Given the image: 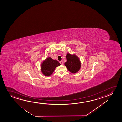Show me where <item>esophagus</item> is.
I'll return each mask as SVG.
<instances>
[{
	"label": "esophagus",
	"mask_w": 122,
	"mask_h": 122,
	"mask_svg": "<svg viewBox=\"0 0 122 122\" xmlns=\"http://www.w3.org/2000/svg\"><path fill=\"white\" fill-rule=\"evenodd\" d=\"M60 64H61V65H62L63 64V62L62 61H60Z\"/></svg>",
	"instance_id": "obj_1"
}]
</instances>
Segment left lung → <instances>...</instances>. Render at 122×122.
I'll list each match as a JSON object with an SVG mask.
<instances>
[{
	"label": "left lung",
	"mask_w": 122,
	"mask_h": 122,
	"mask_svg": "<svg viewBox=\"0 0 122 122\" xmlns=\"http://www.w3.org/2000/svg\"><path fill=\"white\" fill-rule=\"evenodd\" d=\"M67 62L65 63V65L67 70L72 73H75L80 69L81 63L78 57L75 55H72L67 54L66 55Z\"/></svg>",
	"instance_id": "left-lung-1"
}]
</instances>
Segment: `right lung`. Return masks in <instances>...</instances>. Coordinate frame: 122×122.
<instances>
[{
    "label": "right lung",
    "mask_w": 122,
    "mask_h": 122,
    "mask_svg": "<svg viewBox=\"0 0 122 122\" xmlns=\"http://www.w3.org/2000/svg\"><path fill=\"white\" fill-rule=\"evenodd\" d=\"M60 65L57 60H53L51 57H47L41 64V71L44 75L49 76L53 72L55 68Z\"/></svg>",
    "instance_id": "add662e5"
}]
</instances>
